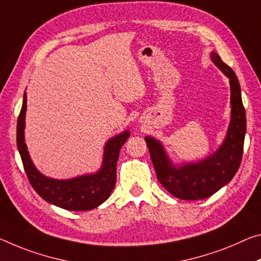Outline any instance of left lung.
Wrapping results in <instances>:
<instances>
[{"instance_id":"left-lung-1","label":"left lung","mask_w":261,"mask_h":261,"mask_svg":"<svg viewBox=\"0 0 261 261\" xmlns=\"http://www.w3.org/2000/svg\"><path fill=\"white\" fill-rule=\"evenodd\" d=\"M212 60L230 80L231 121L221 147L203 160L175 167L161 143L148 136L145 137L159 182L173 196L181 200H202L212 196L232 180L243 158L246 115L241 85L234 72L223 63L217 53L212 52Z\"/></svg>"}]
</instances>
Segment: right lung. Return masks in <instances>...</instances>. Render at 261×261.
<instances>
[{
  "instance_id": "right-lung-1",
  "label": "right lung",
  "mask_w": 261,
  "mask_h": 261,
  "mask_svg": "<svg viewBox=\"0 0 261 261\" xmlns=\"http://www.w3.org/2000/svg\"><path fill=\"white\" fill-rule=\"evenodd\" d=\"M27 93L17 119V147L24 169L32 188L48 203L72 212L92 210L102 204L110 196L116 185V165L119 150L129 138L130 132L124 131L109 139L105 146L101 169L95 174H87L68 180H56L41 174L35 167L24 142L25 127Z\"/></svg>"
}]
</instances>
